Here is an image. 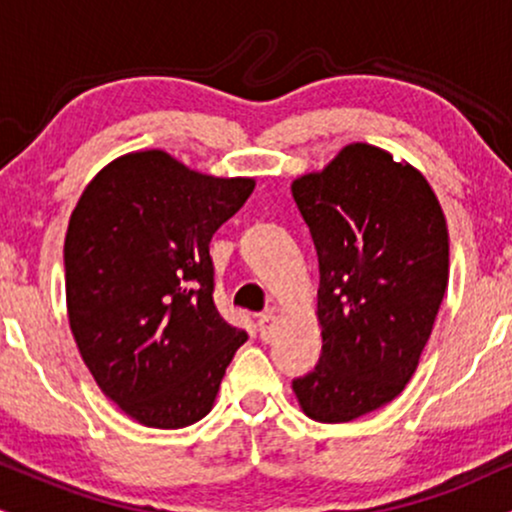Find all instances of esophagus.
<instances>
[{"mask_svg":"<svg viewBox=\"0 0 512 512\" xmlns=\"http://www.w3.org/2000/svg\"><path fill=\"white\" fill-rule=\"evenodd\" d=\"M274 319H276L274 310H267V312H262V315H257V326H260V336L264 338V341H267L269 334H272Z\"/></svg>","mask_w":512,"mask_h":512,"instance_id":"esophagus-1","label":"esophagus"}]
</instances>
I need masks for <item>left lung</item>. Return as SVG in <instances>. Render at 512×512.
Here are the masks:
<instances>
[{
  "label": "left lung",
  "instance_id": "left-lung-1",
  "mask_svg": "<svg viewBox=\"0 0 512 512\" xmlns=\"http://www.w3.org/2000/svg\"><path fill=\"white\" fill-rule=\"evenodd\" d=\"M319 260L322 355L293 379L317 422H350L405 389L448 283V229L432 186L381 147L353 143L293 181Z\"/></svg>",
  "mask_w": 512,
  "mask_h": 512
}]
</instances>
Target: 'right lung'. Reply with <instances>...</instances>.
<instances>
[{
	"label": "right lung",
	"mask_w": 512,
	"mask_h": 512,
	"mask_svg": "<svg viewBox=\"0 0 512 512\" xmlns=\"http://www.w3.org/2000/svg\"><path fill=\"white\" fill-rule=\"evenodd\" d=\"M252 190L255 178L207 176L145 150L104 166L73 209V338L104 396L145 427L202 420L248 341L214 307L209 240Z\"/></svg>",
	"instance_id": "right-lung-1"
}]
</instances>
